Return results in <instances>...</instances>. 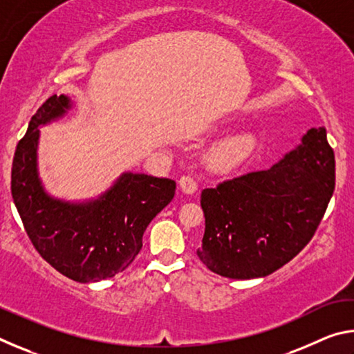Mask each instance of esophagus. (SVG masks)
I'll return each instance as SVG.
<instances>
[{
    "label": "esophagus",
    "instance_id": "esophagus-1",
    "mask_svg": "<svg viewBox=\"0 0 354 354\" xmlns=\"http://www.w3.org/2000/svg\"><path fill=\"white\" fill-rule=\"evenodd\" d=\"M179 187H181V190L184 192V194L187 195H192L195 194L196 192V187H198V184H196V181L192 176L185 175V176H181V179H179Z\"/></svg>",
    "mask_w": 354,
    "mask_h": 354
}]
</instances>
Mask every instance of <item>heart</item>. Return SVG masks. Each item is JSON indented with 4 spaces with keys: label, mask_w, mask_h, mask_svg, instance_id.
Instances as JSON below:
<instances>
[{
    "label": "heart",
    "mask_w": 354,
    "mask_h": 354,
    "mask_svg": "<svg viewBox=\"0 0 354 354\" xmlns=\"http://www.w3.org/2000/svg\"><path fill=\"white\" fill-rule=\"evenodd\" d=\"M257 139L251 133H241L226 137L212 148L209 160L217 170H232L242 165L256 149Z\"/></svg>",
    "instance_id": "heart-1"
}]
</instances>
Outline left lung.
I'll return each instance as SVG.
<instances>
[{
  "mask_svg": "<svg viewBox=\"0 0 354 354\" xmlns=\"http://www.w3.org/2000/svg\"><path fill=\"white\" fill-rule=\"evenodd\" d=\"M334 167L326 129L310 128L270 169L203 190L206 230L196 250L201 262L220 277L251 279L292 261L325 215Z\"/></svg>",
  "mask_w": 354,
  "mask_h": 354,
  "instance_id": "obj_1",
  "label": "left lung"
}]
</instances>
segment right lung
Instances as JSON below:
<instances>
[{
	"label": "right lung",
	"instance_id": "right-lung-1",
	"mask_svg": "<svg viewBox=\"0 0 354 354\" xmlns=\"http://www.w3.org/2000/svg\"><path fill=\"white\" fill-rule=\"evenodd\" d=\"M71 106L67 95H53L32 115L12 162V198L35 250L51 267L77 283H98L131 266L149 221L175 196L176 183L124 171L97 198L51 196L39 176V128L62 118Z\"/></svg>",
	"mask_w": 354,
	"mask_h": 354
}]
</instances>
